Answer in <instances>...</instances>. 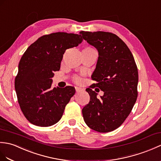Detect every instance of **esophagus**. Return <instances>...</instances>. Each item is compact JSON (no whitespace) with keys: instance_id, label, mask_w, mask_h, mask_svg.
<instances>
[{"instance_id":"obj_1","label":"esophagus","mask_w":161,"mask_h":161,"mask_svg":"<svg viewBox=\"0 0 161 161\" xmlns=\"http://www.w3.org/2000/svg\"><path fill=\"white\" fill-rule=\"evenodd\" d=\"M82 90H83V88H80V87H78V86H76V87H75V91H76L77 92L81 91Z\"/></svg>"}]
</instances>
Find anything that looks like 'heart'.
Returning <instances> with one entry per match:
<instances>
[{
    "label": "heart",
    "mask_w": 161,
    "mask_h": 161,
    "mask_svg": "<svg viewBox=\"0 0 161 161\" xmlns=\"http://www.w3.org/2000/svg\"><path fill=\"white\" fill-rule=\"evenodd\" d=\"M75 80H76L77 81H80V78L77 77H76V78H75Z\"/></svg>",
    "instance_id": "b5f03b06"
}]
</instances>
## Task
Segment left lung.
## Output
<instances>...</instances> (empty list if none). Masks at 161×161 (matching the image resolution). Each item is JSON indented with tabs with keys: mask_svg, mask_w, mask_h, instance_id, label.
Listing matches in <instances>:
<instances>
[{
	"mask_svg": "<svg viewBox=\"0 0 161 161\" xmlns=\"http://www.w3.org/2000/svg\"><path fill=\"white\" fill-rule=\"evenodd\" d=\"M80 33L99 53L91 76L97 83L86 89L91 99L82 109L84 121L97 132L113 131L128 117L137 99L136 62L128 46L114 33L84 31ZM95 87L104 91L100 98L92 91Z\"/></svg>",
	"mask_w": 161,
	"mask_h": 161,
	"instance_id": "8db88e82",
	"label": "left lung"
}]
</instances>
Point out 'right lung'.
I'll return each mask as SVG.
<instances>
[{
    "instance_id": "1",
    "label": "right lung",
    "mask_w": 161,
    "mask_h": 161,
    "mask_svg": "<svg viewBox=\"0 0 161 161\" xmlns=\"http://www.w3.org/2000/svg\"><path fill=\"white\" fill-rule=\"evenodd\" d=\"M82 40L81 35L53 33L40 37L22 55L15 90L22 113L32 124L48 127L60 120L75 89L69 86L53 88L52 77L60 69L65 51Z\"/></svg>"
}]
</instances>
